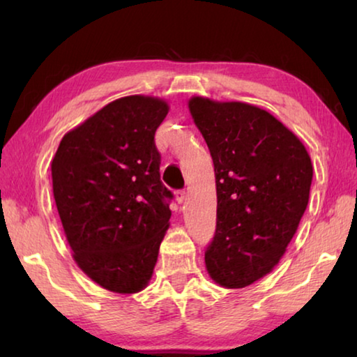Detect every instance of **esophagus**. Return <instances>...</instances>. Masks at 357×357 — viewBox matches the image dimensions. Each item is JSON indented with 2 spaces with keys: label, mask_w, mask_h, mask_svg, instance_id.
I'll return each instance as SVG.
<instances>
[{
  "label": "esophagus",
  "mask_w": 357,
  "mask_h": 357,
  "mask_svg": "<svg viewBox=\"0 0 357 357\" xmlns=\"http://www.w3.org/2000/svg\"><path fill=\"white\" fill-rule=\"evenodd\" d=\"M185 200H187V193H185V190L176 192V202H178L179 204H183Z\"/></svg>",
  "instance_id": "esophagus-1"
}]
</instances>
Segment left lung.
I'll list each match as a JSON object with an SVG mask.
<instances>
[{
  "mask_svg": "<svg viewBox=\"0 0 357 357\" xmlns=\"http://www.w3.org/2000/svg\"><path fill=\"white\" fill-rule=\"evenodd\" d=\"M187 105L215 173L217 228L204 253L206 271L219 287H249L279 264L298 231L310 197V155L257 105L203 96Z\"/></svg>",
  "mask_w": 357,
  "mask_h": 357,
  "instance_id": "obj_1",
  "label": "left lung"
}]
</instances>
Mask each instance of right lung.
Masks as SVG:
<instances>
[{
    "label": "right lung",
    "mask_w": 357,
    "mask_h": 357,
    "mask_svg": "<svg viewBox=\"0 0 357 357\" xmlns=\"http://www.w3.org/2000/svg\"><path fill=\"white\" fill-rule=\"evenodd\" d=\"M170 110L155 96H126L63 137L52 159L53 197L75 263L108 291L148 287L170 227L154 134Z\"/></svg>",
    "instance_id": "1"
}]
</instances>
